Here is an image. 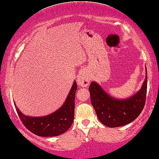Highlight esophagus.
Listing matches in <instances>:
<instances>
[{
  "label": "esophagus",
  "mask_w": 159,
  "mask_h": 159,
  "mask_svg": "<svg viewBox=\"0 0 159 159\" xmlns=\"http://www.w3.org/2000/svg\"><path fill=\"white\" fill-rule=\"evenodd\" d=\"M90 75L87 72V70H83L80 72L77 77V83L81 87H86L90 82Z\"/></svg>",
  "instance_id": "34e87169"
}]
</instances>
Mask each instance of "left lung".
Returning <instances> with one entry per match:
<instances>
[{
  "mask_svg": "<svg viewBox=\"0 0 159 159\" xmlns=\"http://www.w3.org/2000/svg\"><path fill=\"white\" fill-rule=\"evenodd\" d=\"M89 90L92 105L103 125L110 128L127 125L135 120L143 109L147 91V70L141 88L130 98H115L95 81L91 82Z\"/></svg>",
  "mask_w": 159,
  "mask_h": 159,
  "instance_id": "8db88e82",
  "label": "left lung"
}]
</instances>
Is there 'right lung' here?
Listing matches in <instances>:
<instances>
[{"label":"right lung","mask_w":159,"mask_h":159,"mask_svg":"<svg viewBox=\"0 0 159 159\" xmlns=\"http://www.w3.org/2000/svg\"><path fill=\"white\" fill-rule=\"evenodd\" d=\"M77 89V82L73 83L63 105L56 111L45 116H25L14 102L17 113L27 129L42 137L58 136L65 133L72 125L75 115V98Z\"/></svg>","instance_id":"right-lung-1"}]
</instances>
